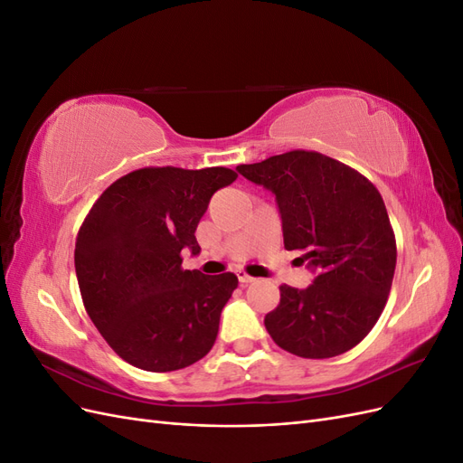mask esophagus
<instances>
[{
  "instance_id": "obj_1",
  "label": "esophagus",
  "mask_w": 463,
  "mask_h": 463,
  "mask_svg": "<svg viewBox=\"0 0 463 463\" xmlns=\"http://www.w3.org/2000/svg\"><path fill=\"white\" fill-rule=\"evenodd\" d=\"M237 279H240V282H241L243 286H247V284H253V282H255V278H253V276H249V274H245L243 270H237Z\"/></svg>"
}]
</instances>
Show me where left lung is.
Wrapping results in <instances>:
<instances>
[{"instance_id": "left-lung-1", "label": "left lung", "mask_w": 463, "mask_h": 463, "mask_svg": "<svg viewBox=\"0 0 463 463\" xmlns=\"http://www.w3.org/2000/svg\"><path fill=\"white\" fill-rule=\"evenodd\" d=\"M276 197L284 247L315 272L309 288L279 286L264 317L272 340L305 359L355 347L381 317L396 269V240L381 193L367 177L325 154L291 150L237 165Z\"/></svg>"}]
</instances>
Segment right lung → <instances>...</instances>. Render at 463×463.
<instances>
[{
    "label": "right lung",
    "mask_w": 463,
    "mask_h": 463,
    "mask_svg": "<svg viewBox=\"0 0 463 463\" xmlns=\"http://www.w3.org/2000/svg\"><path fill=\"white\" fill-rule=\"evenodd\" d=\"M237 179L228 167H143L111 184L82 222L75 270L82 303L114 352L152 373L185 369L213 349L232 272L181 269L213 194Z\"/></svg>",
    "instance_id": "right-lung-1"
}]
</instances>
